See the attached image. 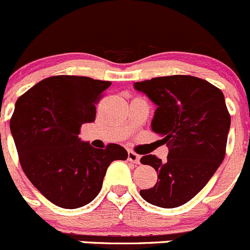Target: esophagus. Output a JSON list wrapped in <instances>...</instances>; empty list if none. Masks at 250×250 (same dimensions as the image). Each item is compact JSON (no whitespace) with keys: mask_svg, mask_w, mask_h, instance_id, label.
Returning a JSON list of instances; mask_svg holds the SVG:
<instances>
[{"mask_svg":"<svg viewBox=\"0 0 250 250\" xmlns=\"http://www.w3.org/2000/svg\"><path fill=\"white\" fill-rule=\"evenodd\" d=\"M128 161L138 165V164H140V156L138 154H135L134 151H132V150H130V151H128Z\"/></svg>","mask_w":250,"mask_h":250,"instance_id":"1","label":"esophagus"}]
</instances>
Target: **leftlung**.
I'll return each mask as SVG.
<instances>
[{"label": "left lung", "mask_w": 250, "mask_h": 250, "mask_svg": "<svg viewBox=\"0 0 250 250\" xmlns=\"http://www.w3.org/2000/svg\"><path fill=\"white\" fill-rule=\"evenodd\" d=\"M155 105L151 129L169 147L162 162L145 155L142 164L157 172L152 188L140 190L147 203L172 209L194 198L224 161L231 117L220 89L192 76H169L134 83Z\"/></svg>", "instance_id": "1"}]
</instances>
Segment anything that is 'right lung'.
I'll return each mask as SVG.
<instances>
[{
    "label": "right lung",
    "instance_id": "obj_1",
    "mask_svg": "<svg viewBox=\"0 0 250 250\" xmlns=\"http://www.w3.org/2000/svg\"><path fill=\"white\" fill-rule=\"evenodd\" d=\"M110 85L88 77L56 76L17 100L9 127L21 168L57 207L89 204L100 192L111 162L128 157L121 145L95 149L78 137L82 125L95 120V104Z\"/></svg>",
    "mask_w": 250,
    "mask_h": 250
}]
</instances>
